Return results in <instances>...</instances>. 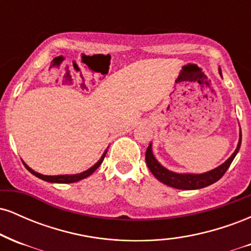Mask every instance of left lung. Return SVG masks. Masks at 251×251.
<instances>
[{
  "label": "left lung",
  "instance_id": "left-lung-1",
  "mask_svg": "<svg viewBox=\"0 0 251 251\" xmlns=\"http://www.w3.org/2000/svg\"><path fill=\"white\" fill-rule=\"evenodd\" d=\"M220 74L221 70H220ZM241 142H242V133H240V140H238V145L236 148L235 152L231 154V157L226 160V163L222 164L221 166L216 168L212 171L205 172V174L201 175H180L176 174V172L169 171L165 168H163L159 163L157 162V159L153 157L152 153V148L151 144L149 145L148 150H146L145 153V160L148 164L150 171L152 172V175L157 178L158 180H160L162 183L166 184V185L171 186L175 189H180V190H196V189H201L205 188V186L211 185V184L216 183L217 180H220L223 177L224 174L226 172V170L229 169V166L231 165L232 160L237 154L238 150L241 148Z\"/></svg>",
  "mask_w": 251,
  "mask_h": 251
}]
</instances>
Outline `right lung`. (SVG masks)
I'll list each match as a JSON object with an SVG mask.
<instances>
[{"instance_id": "add662e5", "label": "right lung", "mask_w": 251, "mask_h": 251, "mask_svg": "<svg viewBox=\"0 0 251 251\" xmlns=\"http://www.w3.org/2000/svg\"><path fill=\"white\" fill-rule=\"evenodd\" d=\"M106 152H107V151H105V153L102 154V157L100 158V160L96 164V165L92 166V168L88 169L87 171L81 172V174H79V175H71V176H68V175H62V176H45V175H41V174H37V172L34 171V170H31V169L29 168V166L25 165V163H24V164H25V169H27L28 171L30 172V174H33L34 176H36V177H39L40 179H43V180H46V181H50V183H62V184H66V183H74V181L81 180V179H83V178L88 177V176H91L92 174H93V172L96 171V170H97L98 168H99L100 165H101L103 158H105V155H106Z\"/></svg>"}]
</instances>
